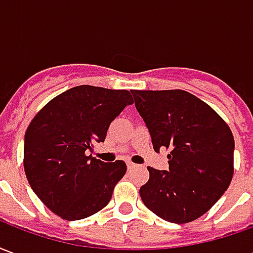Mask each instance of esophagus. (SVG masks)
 Returning <instances> with one entry per match:
<instances>
[{"label":"esophagus","mask_w":253,"mask_h":253,"mask_svg":"<svg viewBox=\"0 0 253 253\" xmlns=\"http://www.w3.org/2000/svg\"><path fill=\"white\" fill-rule=\"evenodd\" d=\"M135 167H137V164H134V163H131V161H127V168H128V169L135 168Z\"/></svg>","instance_id":"esophagus-1"}]
</instances>
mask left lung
<instances>
[{"label":"left lung","instance_id":"1","mask_svg":"<svg viewBox=\"0 0 253 253\" xmlns=\"http://www.w3.org/2000/svg\"><path fill=\"white\" fill-rule=\"evenodd\" d=\"M156 152L169 149V169L148 167L139 188L143 205L168 222L203 215L228 190L233 176L234 139L210 105L186 90H131Z\"/></svg>","mask_w":253,"mask_h":253}]
</instances>
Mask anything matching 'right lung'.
Masks as SVG:
<instances>
[{
	"mask_svg": "<svg viewBox=\"0 0 253 253\" xmlns=\"http://www.w3.org/2000/svg\"><path fill=\"white\" fill-rule=\"evenodd\" d=\"M132 103L128 90L80 85L58 94L32 119L24 137L25 175L54 214L77 221L108 205L127 167L88 152L104 142L111 122Z\"/></svg>",
	"mask_w": 253,
	"mask_h": 253,
	"instance_id": "add662e5",
	"label": "right lung"
}]
</instances>
